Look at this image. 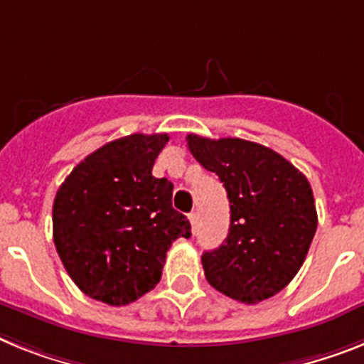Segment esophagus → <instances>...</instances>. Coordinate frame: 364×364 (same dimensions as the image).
I'll return each instance as SVG.
<instances>
[{
    "label": "esophagus",
    "mask_w": 364,
    "mask_h": 364,
    "mask_svg": "<svg viewBox=\"0 0 364 364\" xmlns=\"http://www.w3.org/2000/svg\"><path fill=\"white\" fill-rule=\"evenodd\" d=\"M188 220H191V225H192V233H196V225H198V213H191V215H188Z\"/></svg>",
    "instance_id": "obj_1"
}]
</instances>
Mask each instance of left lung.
Returning a JSON list of instances; mask_svg holds the SVG:
<instances>
[{
	"instance_id": "obj_1",
	"label": "left lung",
	"mask_w": 364,
	"mask_h": 364,
	"mask_svg": "<svg viewBox=\"0 0 364 364\" xmlns=\"http://www.w3.org/2000/svg\"><path fill=\"white\" fill-rule=\"evenodd\" d=\"M188 149L224 183L231 209L228 239L201 255L210 285L242 304L283 291L316 233L307 177L274 149L242 139L188 135Z\"/></svg>"
}]
</instances>
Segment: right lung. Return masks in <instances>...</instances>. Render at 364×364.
Wrapping results in <instances>:
<instances>
[{
    "label": "right lung",
    "mask_w": 364,
    "mask_h": 364,
    "mask_svg": "<svg viewBox=\"0 0 364 364\" xmlns=\"http://www.w3.org/2000/svg\"><path fill=\"white\" fill-rule=\"evenodd\" d=\"M166 133L112 140L73 168L53 201V242L73 283L109 305L139 300L161 281L166 252L191 237L173 185L151 176Z\"/></svg>",
    "instance_id": "add662e5"
}]
</instances>
